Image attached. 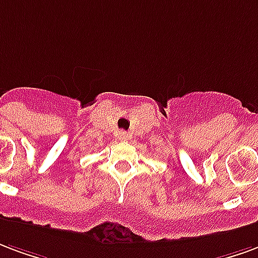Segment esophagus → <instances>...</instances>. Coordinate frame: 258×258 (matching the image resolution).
I'll return each mask as SVG.
<instances>
[{
  "label": "esophagus",
  "mask_w": 258,
  "mask_h": 258,
  "mask_svg": "<svg viewBox=\"0 0 258 258\" xmlns=\"http://www.w3.org/2000/svg\"><path fill=\"white\" fill-rule=\"evenodd\" d=\"M116 136H118L119 140H127V139H129V133H126V132L123 131H119L116 133Z\"/></svg>",
  "instance_id": "1"
}]
</instances>
